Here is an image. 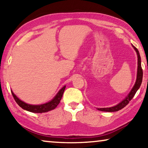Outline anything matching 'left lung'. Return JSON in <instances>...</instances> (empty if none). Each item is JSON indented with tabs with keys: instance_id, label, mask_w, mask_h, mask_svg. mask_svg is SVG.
<instances>
[{
	"instance_id": "8db88e82",
	"label": "left lung",
	"mask_w": 148,
	"mask_h": 148,
	"mask_svg": "<svg viewBox=\"0 0 148 148\" xmlns=\"http://www.w3.org/2000/svg\"><path fill=\"white\" fill-rule=\"evenodd\" d=\"M132 47H134V49L136 51L137 56H138V69H137V76H136V80L135 82V84L134 87H132L131 91H130L129 95H127V97L125 98L123 101H121L120 103L117 104L116 106L110 107V108H97V110H100V111H103V112H117L119 111V110H121L122 108L127 106V104L129 103V101H131V99L133 98L134 95L136 94L138 89L140 88V86H141L142 82V77H143V71H142V66H141V58H140V56L139 53V51L136 47H135L133 45Z\"/></svg>"
}]
</instances>
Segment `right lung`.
Returning a JSON list of instances; mask_svg holds the SVG:
<instances>
[{
    "label": "right lung",
    "instance_id": "1",
    "mask_svg": "<svg viewBox=\"0 0 148 148\" xmlns=\"http://www.w3.org/2000/svg\"><path fill=\"white\" fill-rule=\"evenodd\" d=\"M65 87H66V86H64L62 88L60 89L59 91L56 95V97L51 101L47 102L46 104L40 105H32L27 104L17 98L16 95L12 92V91H11V92L17 104L23 110H25L27 111L31 112H33V113H44V112H47L50 111V110H53L57 106V105L59 104L60 101L61 100Z\"/></svg>",
    "mask_w": 148,
    "mask_h": 148
}]
</instances>
